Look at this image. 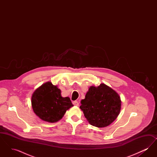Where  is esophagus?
I'll return each instance as SVG.
<instances>
[{
  "label": "esophagus",
  "instance_id": "obj_1",
  "mask_svg": "<svg viewBox=\"0 0 157 157\" xmlns=\"http://www.w3.org/2000/svg\"><path fill=\"white\" fill-rule=\"evenodd\" d=\"M73 104L75 106H79V103H78V101H74V102H73Z\"/></svg>",
  "mask_w": 157,
  "mask_h": 157
}]
</instances>
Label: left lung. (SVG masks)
<instances>
[{
  "mask_svg": "<svg viewBox=\"0 0 157 157\" xmlns=\"http://www.w3.org/2000/svg\"><path fill=\"white\" fill-rule=\"evenodd\" d=\"M80 109L90 125L104 128L117 119L121 108L119 94L109 86H91L81 101Z\"/></svg>",
  "mask_w": 157,
  "mask_h": 157,
  "instance_id": "1",
  "label": "left lung"
}]
</instances>
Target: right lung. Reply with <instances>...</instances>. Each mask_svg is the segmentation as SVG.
I'll return each instance as SVG.
<instances>
[{
  "instance_id": "right-lung-1",
  "label": "right lung",
  "mask_w": 157,
  "mask_h": 157,
  "mask_svg": "<svg viewBox=\"0 0 157 157\" xmlns=\"http://www.w3.org/2000/svg\"><path fill=\"white\" fill-rule=\"evenodd\" d=\"M33 111L45 122L54 123L59 121L65 112L74 106L69 97H62L61 90L52 82L42 84L33 93L31 98Z\"/></svg>"
}]
</instances>
